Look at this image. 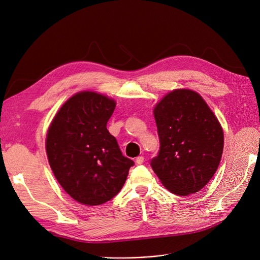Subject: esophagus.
<instances>
[{
	"mask_svg": "<svg viewBox=\"0 0 260 260\" xmlns=\"http://www.w3.org/2000/svg\"><path fill=\"white\" fill-rule=\"evenodd\" d=\"M144 162V157L143 156H138L136 158V164L137 165H142Z\"/></svg>",
	"mask_w": 260,
	"mask_h": 260,
	"instance_id": "obj_1",
	"label": "esophagus"
}]
</instances>
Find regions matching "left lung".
Wrapping results in <instances>:
<instances>
[{"label":"left lung","mask_w":260,"mask_h":260,"mask_svg":"<svg viewBox=\"0 0 260 260\" xmlns=\"http://www.w3.org/2000/svg\"><path fill=\"white\" fill-rule=\"evenodd\" d=\"M159 137L151 167L162 185L177 196L196 193L219 167L224 145L221 124L203 98L176 89L154 109Z\"/></svg>","instance_id":"1"}]
</instances>
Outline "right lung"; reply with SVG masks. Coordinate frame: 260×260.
Listing matches in <instances>:
<instances>
[{
    "label": "right lung",
    "mask_w": 260,
    "mask_h": 260,
    "mask_svg": "<svg viewBox=\"0 0 260 260\" xmlns=\"http://www.w3.org/2000/svg\"><path fill=\"white\" fill-rule=\"evenodd\" d=\"M115 107V101L105 95L78 92L61 106L48 131L46 148L56 179L87 206L117 196L134 166L106 127Z\"/></svg>",
    "instance_id": "add662e5"
}]
</instances>
